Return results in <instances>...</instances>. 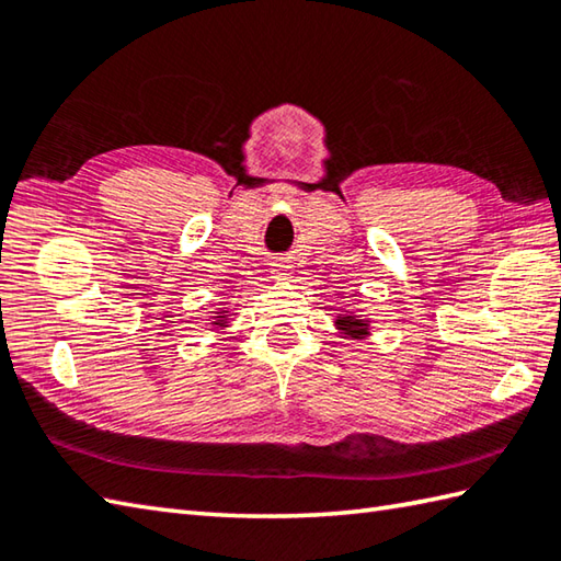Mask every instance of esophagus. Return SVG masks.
Segmentation results:
<instances>
[{"mask_svg":"<svg viewBox=\"0 0 561 561\" xmlns=\"http://www.w3.org/2000/svg\"><path fill=\"white\" fill-rule=\"evenodd\" d=\"M274 272H277L279 277H284V274L291 272V265H287V262H277V265H274Z\"/></svg>","mask_w":561,"mask_h":561,"instance_id":"34e87169","label":"esophagus"}]
</instances>
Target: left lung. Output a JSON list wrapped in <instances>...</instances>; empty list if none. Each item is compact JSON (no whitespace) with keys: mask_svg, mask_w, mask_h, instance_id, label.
<instances>
[{"mask_svg":"<svg viewBox=\"0 0 561 561\" xmlns=\"http://www.w3.org/2000/svg\"><path fill=\"white\" fill-rule=\"evenodd\" d=\"M337 325L344 332H347V335H352V337H362V335H366V332H368L366 320H359L356 316H340L337 318Z\"/></svg>","mask_w":561,"mask_h":561,"instance_id":"left-lung-1","label":"left lung"}]
</instances>
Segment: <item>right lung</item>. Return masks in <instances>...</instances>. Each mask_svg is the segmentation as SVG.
I'll list each match as a JSON object with an SVG mask.
<instances>
[{
	"label": "right lung",
	"mask_w": 561,
	"mask_h": 561,
	"mask_svg": "<svg viewBox=\"0 0 561 561\" xmlns=\"http://www.w3.org/2000/svg\"><path fill=\"white\" fill-rule=\"evenodd\" d=\"M217 318H224V316H217ZM214 325H219V323H214Z\"/></svg>",
	"instance_id": "obj_1"
}]
</instances>
